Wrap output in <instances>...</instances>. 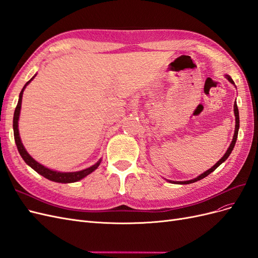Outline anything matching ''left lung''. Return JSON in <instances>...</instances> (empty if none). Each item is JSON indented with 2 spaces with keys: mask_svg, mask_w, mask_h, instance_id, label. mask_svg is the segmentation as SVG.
Wrapping results in <instances>:
<instances>
[{
  "mask_svg": "<svg viewBox=\"0 0 258 258\" xmlns=\"http://www.w3.org/2000/svg\"><path fill=\"white\" fill-rule=\"evenodd\" d=\"M226 79H227L231 84H233L235 85V83H233V81H232V79L231 77L229 76V75H226ZM233 108H235V110H233V112H235V117H236V128H235V135H233V139H232V141H231V143H230V145H229V147H228V150H227V152L225 153V155L223 156V157L218 160L215 165L211 168V169H209L208 171H206V172H204L202 174H200L199 176H197L196 178H194V179H190V181H184V182H174V181H169L170 183H175V184H190V183H194V182H197V181H199V179H201V178H204V177H206V176H208L211 172H213V171L221 165V163H223L226 159H227L228 157H229V155L231 154V152H232V150H233V147H235V144H236V141H237V138H238V131H239V124H240V120H239V110H238V106H237V103L235 102V104H233Z\"/></svg>",
  "mask_w": 258,
  "mask_h": 258,
  "instance_id": "left-lung-1",
  "label": "left lung"
}]
</instances>
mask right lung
<instances>
[{"label":"right lung","mask_w":258,"mask_h":258,"mask_svg":"<svg viewBox=\"0 0 258 258\" xmlns=\"http://www.w3.org/2000/svg\"><path fill=\"white\" fill-rule=\"evenodd\" d=\"M36 76V74L31 79L29 82L26 83V85L23 86L22 90L20 91V95H19V100H18V103L16 108H15V113H14V120H13V128H14V138H15V142H16L17 148H18V152L20 154V156L22 157V159L25 160V162L27 163L28 166H30L33 170H35L38 174L43 175L44 177L50 179L52 182H57V183H74L80 181V179L84 178L85 176H87L88 174H90L91 172L95 171L99 165L101 160H99L96 165H93L87 169L82 170V171H77V172H58V171H54L51 169H48L44 167L43 165H41L40 162H37L36 160H34L31 156L28 154V152L26 151L25 146H23L22 142H21V139L19 136V130H18V120H19V115H20V108H21V101H22V93L23 90L28 86V84L32 81L34 77Z\"/></svg>","instance_id":"right-lung-1"}]
</instances>
